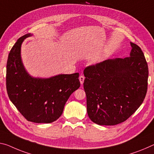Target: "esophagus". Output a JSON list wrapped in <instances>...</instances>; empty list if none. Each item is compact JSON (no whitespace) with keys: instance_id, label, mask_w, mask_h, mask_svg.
Returning a JSON list of instances; mask_svg holds the SVG:
<instances>
[{"instance_id":"1","label":"esophagus","mask_w":154,"mask_h":154,"mask_svg":"<svg viewBox=\"0 0 154 154\" xmlns=\"http://www.w3.org/2000/svg\"><path fill=\"white\" fill-rule=\"evenodd\" d=\"M79 81H80V84H81L82 85L83 83H84V82L85 77H84V76H83V75H81V76L79 77Z\"/></svg>"}]
</instances>
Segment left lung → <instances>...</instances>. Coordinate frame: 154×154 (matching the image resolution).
<instances>
[{
    "label": "left lung",
    "mask_w": 154,
    "mask_h": 154,
    "mask_svg": "<svg viewBox=\"0 0 154 154\" xmlns=\"http://www.w3.org/2000/svg\"><path fill=\"white\" fill-rule=\"evenodd\" d=\"M130 57L109 59L85 68L87 112L99 125L126 121L145 99L148 66L141 48L130 42Z\"/></svg>",
    "instance_id": "obj_1"
}]
</instances>
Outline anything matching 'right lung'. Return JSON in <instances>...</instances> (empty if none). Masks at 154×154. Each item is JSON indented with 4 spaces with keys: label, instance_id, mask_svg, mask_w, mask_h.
<instances>
[{
    "label": "right lung",
    "instance_id": "right-lung-1",
    "mask_svg": "<svg viewBox=\"0 0 154 154\" xmlns=\"http://www.w3.org/2000/svg\"><path fill=\"white\" fill-rule=\"evenodd\" d=\"M27 33L17 40L7 62L6 87L9 98L26 120L50 123L62 115L65 103L80 86L79 73L49 78L34 77L26 71L21 58V46Z\"/></svg>",
    "mask_w": 154,
    "mask_h": 154
}]
</instances>
